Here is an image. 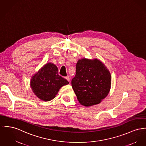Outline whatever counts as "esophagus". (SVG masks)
Masks as SVG:
<instances>
[{
    "mask_svg": "<svg viewBox=\"0 0 146 146\" xmlns=\"http://www.w3.org/2000/svg\"><path fill=\"white\" fill-rule=\"evenodd\" d=\"M69 82V81H70V78H69V77L68 76H67V77H66V78H65Z\"/></svg>",
    "mask_w": 146,
    "mask_h": 146,
    "instance_id": "esophagus-1",
    "label": "esophagus"
}]
</instances>
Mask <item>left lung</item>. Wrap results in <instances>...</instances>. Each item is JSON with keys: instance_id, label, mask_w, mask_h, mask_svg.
Wrapping results in <instances>:
<instances>
[{"instance_id": "1", "label": "left lung", "mask_w": 146, "mask_h": 146, "mask_svg": "<svg viewBox=\"0 0 146 146\" xmlns=\"http://www.w3.org/2000/svg\"><path fill=\"white\" fill-rule=\"evenodd\" d=\"M111 84L110 73L102 62L96 58L78 60L72 86L82 105L88 107L101 103L109 94Z\"/></svg>"}]
</instances>
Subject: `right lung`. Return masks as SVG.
Returning <instances> with one entry per match:
<instances>
[{
	"mask_svg": "<svg viewBox=\"0 0 146 146\" xmlns=\"http://www.w3.org/2000/svg\"><path fill=\"white\" fill-rule=\"evenodd\" d=\"M69 82L58 74L57 66L48 63L44 65L31 79L30 86L35 95L44 102L56 97L62 86Z\"/></svg>",
	"mask_w": 146,
	"mask_h": 146,
	"instance_id": "right-lung-1",
	"label": "right lung"
}]
</instances>
